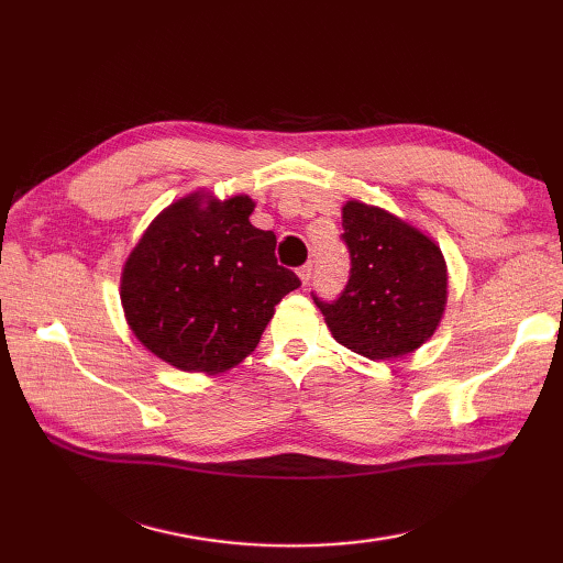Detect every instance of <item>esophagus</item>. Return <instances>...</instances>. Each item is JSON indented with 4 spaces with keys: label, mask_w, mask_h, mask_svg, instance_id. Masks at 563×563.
<instances>
[{
    "label": "esophagus",
    "mask_w": 563,
    "mask_h": 563,
    "mask_svg": "<svg viewBox=\"0 0 563 563\" xmlns=\"http://www.w3.org/2000/svg\"><path fill=\"white\" fill-rule=\"evenodd\" d=\"M312 271H314L312 263H305V266L297 268V275H300V280H302L305 285H307L309 280H312Z\"/></svg>",
    "instance_id": "obj_1"
}]
</instances>
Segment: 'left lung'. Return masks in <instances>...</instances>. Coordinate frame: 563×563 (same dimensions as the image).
<instances>
[{
    "mask_svg": "<svg viewBox=\"0 0 563 563\" xmlns=\"http://www.w3.org/2000/svg\"><path fill=\"white\" fill-rule=\"evenodd\" d=\"M343 244L351 256L349 283L336 300L312 292L333 339L369 361L416 351L433 336L448 300L440 249L394 214L349 200Z\"/></svg>",
    "mask_w": 563,
    "mask_h": 563,
    "instance_id": "left-lung-1",
    "label": "left lung"
}]
</instances>
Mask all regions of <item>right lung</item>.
Masks as SVG:
<instances>
[{"instance_id": "add662e5", "label": "right lung", "mask_w": 563, "mask_h": 563, "mask_svg": "<svg viewBox=\"0 0 563 563\" xmlns=\"http://www.w3.org/2000/svg\"><path fill=\"white\" fill-rule=\"evenodd\" d=\"M254 200L188 196L130 254L121 300L140 343L188 373H222L256 349L273 309L300 288L278 266L275 234L249 222Z\"/></svg>"}]
</instances>
